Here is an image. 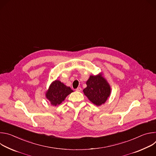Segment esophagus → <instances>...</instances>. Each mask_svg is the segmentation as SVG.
I'll return each mask as SVG.
<instances>
[{
    "label": "esophagus",
    "instance_id": "esophagus-1",
    "mask_svg": "<svg viewBox=\"0 0 156 156\" xmlns=\"http://www.w3.org/2000/svg\"><path fill=\"white\" fill-rule=\"evenodd\" d=\"M81 90H82V89H81V87H78L76 89V91H81Z\"/></svg>",
    "mask_w": 156,
    "mask_h": 156
}]
</instances>
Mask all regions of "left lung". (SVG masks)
Wrapping results in <instances>:
<instances>
[{
	"label": "left lung",
	"mask_w": 156,
	"mask_h": 156,
	"mask_svg": "<svg viewBox=\"0 0 156 156\" xmlns=\"http://www.w3.org/2000/svg\"><path fill=\"white\" fill-rule=\"evenodd\" d=\"M83 92L91 102L96 105L104 104L109 97L110 87L102 76H90Z\"/></svg>",
	"instance_id": "8db88e82"
}]
</instances>
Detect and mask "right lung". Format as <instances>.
<instances>
[{"label": "right lung", "mask_w": 156, "mask_h": 156, "mask_svg": "<svg viewBox=\"0 0 156 156\" xmlns=\"http://www.w3.org/2000/svg\"><path fill=\"white\" fill-rule=\"evenodd\" d=\"M73 92L70 87L66 86L58 80L54 81L46 93V98L53 105H57L62 102L65 98Z\"/></svg>", "instance_id": "add662e5"}]
</instances>
